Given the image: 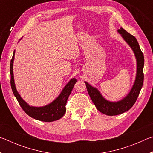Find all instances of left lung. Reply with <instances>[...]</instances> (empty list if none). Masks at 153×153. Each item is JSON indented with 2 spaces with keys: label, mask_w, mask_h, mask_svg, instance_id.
I'll return each instance as SVG.
<instances>
[{
  "label": "left lung",
  "mask_w": 153,
  "mask_h": 153,
  "mask_svg": "<svg viewBox=\"0 0 153 153\" xmlns=\"http://www.w3.org/2000/svg\"><path fill=\"white\" fill-rule=\"evenodd\" d=\"M117 31L121 34L124 41L131 48L136 60L135 80L129 93L122 99L117 101H110L103 97L97 88L91 86L89 83L84 82L88 92L97 109L102 113L109 116L120 115L130 109L136 101L144 82L143 67L144 59L138 41L134 36L127 32L122 27Z\"/></svg>",
  "instance_id": "obj_1"
}]
</instances>
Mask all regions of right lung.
I'll list each match as a JSON object with an SVG mask.
<instances>
[{
  "label": "right lung",
  "instance_id": "right-lung-1",
  "mask_svg": "<svg viewBox=\"0 0 153 153\" xmlns=\"http://www.w3.org/2000/svg\"><path fill=\"white\" fill-rule=\"evenodd\" d=\"M15 53L13 52L12 59L10 63V73H11V86L13 92L17 98L18 102L25 113L35 120L45 121V122H51L61 119L66 112L65 105L67 98L70 95L73 90L74 84L77 80L74 78L69 80V82L64 86L60 94L53 101L49 104L42 106V107H33L30 106L21 97L17 90L15 84L14 75H13V63L15 59Z\"/></svg>",
  "mask_w": 153,
  "mask_h": 153
}]
</instances>
